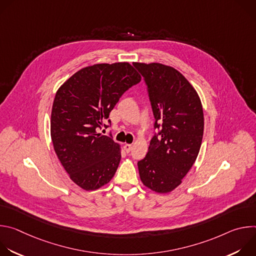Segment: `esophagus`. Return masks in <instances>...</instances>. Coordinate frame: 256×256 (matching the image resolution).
<instances>
[{
	"mask_svg": "<svg viewBox=\"0 0 256 256\" xmlns=\"http://www.w3.org/2000/svg\"><path fill=\"white\" fill-rule=\"evenodd\" d=\"M124 151H126V153H130V152L132 151V144H124Z\"/></svg>",
	"mask_w": 256,
	"mask_h": 256,
	"instance_id": "1",
	"label": "esophagus"
}]
</instances>
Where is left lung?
<instances>
[{
  "label": "left lung",
  "instance_id": "8db88e82",
  "mask_svg": "<svg viewBox=\"0 0 256 256\" xmlns=\"http://www.w3.org/2000/svg\"><path fill=\"white\" fill-rule=\"evenodd\" d=\"M148 86L158 136L148 153L138 162L142 184L168 194L181 184L200 153L204 136L200 98L176 68L160 62H134Z\"/></svg>",
  "mask_w": 256,
  "mask_h": 256
}]
</instances>
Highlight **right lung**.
Masks as SVG:
<instances>
[{"label":"right lung","mask_w":256,"mask_h":256,"mask_svg":"<svg viewBox=\"0 0 256 256\" xmlns=\"http://www.w3.org/2000/svg\"><path fill=\"white\" fill-rule=\"evenodd\" d=\"M128 62L96 64L82 68L56 91L50 116L54 152L72 181L96 190L114 176L120 144L98 130L122 95L140 81Z\"/></svg>","instance_id":"obj_1"}]
</instances>
